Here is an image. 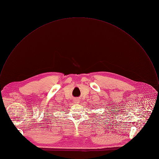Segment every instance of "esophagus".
<instances>
[{
  "label": "esophagus",
  "mask_w": 159,
  "mask_h": 159,
  "mask_svg": "<svg viewBox=\"0 0 159 159\" xmlns=\"http://www.w3.org/2000/svg\"><path fill=\"white\" fill-rule=\"evenodd\" d=\"M74 102L75 104H79L80 102V100L79 99H75Z\"/></svg>",
  "instance_id": "esophagus-1"
}]
</instances>
